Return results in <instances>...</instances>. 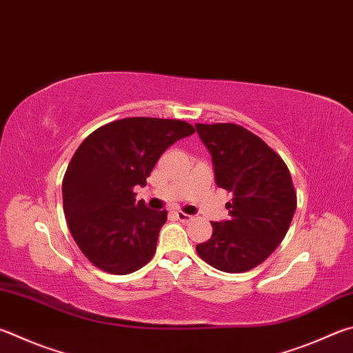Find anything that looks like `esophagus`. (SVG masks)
<instances>
[{"label":"esophagus","instance_id":"obj_1","mask_svg":"<svg viewBox=\"0 0 353 353\" xmlns=\"http://www.w3.org/2000/svg\"><path fill=\"white\" fill-rule=\"evenodd\" d=\"M176 216H177V219L181 221V222H190L191 219H193V216L183 213V211H176Z\"/></svg>","mask_w":353,"mask_h":353}]
</instances>
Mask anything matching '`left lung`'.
<instances>
[{
  "label": "left lung",
  "mask_w": 353,
  "mask_h": 353,
  "mask_svg": "<svg viewBox=\"0 0 353 353\" xmlns=\"http://www.w3.org/2000/svg\"><path fill=\"white\" fill-rule=\"evenodd\" d=\"M214 163L216 183L233 194L230 221L211 222L213 234L196 247L207 264L243 273L262 264L284 239L296 210L290 171L264 140L234 123H196Z\"/></svg>",
  "instance_id": "obj_1"
}]
</instances>
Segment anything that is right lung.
<instances>
[{
    "instance_id": "obj_1",
    "label": "right lung",
    "mask_w": 353,
    "mask_h": 353,
    "mask_svg": "<svg viewBox=\"0 0 353 353\" xmlns=\"http://www.w3.org/2000/svg\"><path fill=\"white\" fill-rule=\"evenodd\" d=\"M196 130L183 120L130 117L100 126L83 140L63 177L69 232L86 259L111 274H128L156 253L166 210L136 201L165 150Z\"/></svg>"
}]
</instances>
